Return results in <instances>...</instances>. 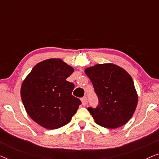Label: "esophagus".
I'll list each match as a JSON object with an SVG mask.
<instances>
[{"instance_id":"esophagus-1","label":"esophagus","mask_w":159,"mask_h":159,"mask_svg":"<svg viewBox=\"0 0 159 159\" xmlns=\"http://www.w3.org/2000/svg\"><path fill=\"white\" fill-rule=\"evenodd\" d=\"M81 101H82V105H83L84 106L87 105V103H88V102H87V98H86V97H83V98H82L81 99Z\"/></svg>"}]
</instances>
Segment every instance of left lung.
Here are the masks:
<instances>
[{
    "label": "left lung",
    "instance_id": "8db88e82",
    "mask_svg": "<svg viewBox=\"0 0 159 159\" xmlns=\"http://www.w3.org/2000/svg\"><path fill=\"white\" fill-rule=\"evenodd\" d=\"M98 98L96 108L88 110L101 127L114 129L131 119L138 97L131 76L113 64H96L84 71Z\"/></svg>",
    "mask_w": 159,
    "mask_h": 159
}]
</instances>
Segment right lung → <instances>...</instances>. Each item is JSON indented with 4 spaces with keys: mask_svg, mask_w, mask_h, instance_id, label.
Instances as JSON below:
<instances>
[{
    "mask_svg": "<svg viewBox=\"0 0 159 159\" xmlns=\"http://www.w3.org/2000/svg\"><path fill=\"white\" fill-rule=\"evenodd\" d=\"M74 69L59 58L43 61L33 67L21 84V98L28 115L42 127L55 129L66 125L81 104L66 78Z\"/></svg>",
    "mask_w": 159,
    "mask_h": 159,
    "instance_id": "right-lung-1",
    "label": "right lung"
}]
</instances>
